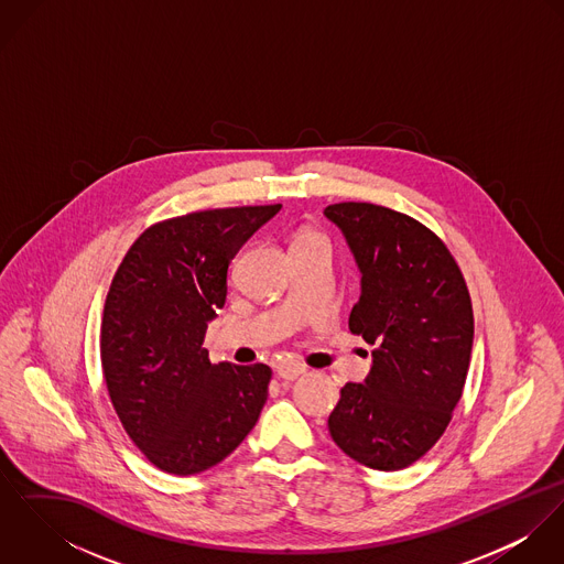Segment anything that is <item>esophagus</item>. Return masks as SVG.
<instances>
[{"label": "esophagus", "instance_id": "1", "mask_svg": "<svg viewBox=\"0 0 564 564\" xmlns=\"http://www.w3.org/2000/svg\"><path fill=\"white\" fill-rule=\"evenodd\" d=\"M304 371H306V367H304V365H300V362H282V365H278V367H275L278 378H280V380H284V382H293V380H295V378H300Z\"/></svg>", "mask_w": 564, "mask_h": 564}]
</instances>
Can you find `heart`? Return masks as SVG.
Wrapping results in <instances>:
<instances>
[{
    "instance_id": "1",
    "label": "heart",
    "mask_w": 564,
    "mask_h": 564,
    "mask_svg": "<svg viewBox=\"0 0 564 564\" xmlns=\"http://www.w3.org/2000/svg\"><path fill=\"white\" fill-rule=\"evenodd\" d=\"M304 241H315V237H302V239H300V241H297V242H304Z\"/></svg>"
}]
</instances>
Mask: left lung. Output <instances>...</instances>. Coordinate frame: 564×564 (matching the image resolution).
<instances>
[{"instance_id": "left-lung-1", "label": "left lung", "mask_w": 564, "mask_h": 564, "mask_svg": "<svg viewBox=\"0 0 564 564\" xmlns=\"http://www.w3.org/2000/svg\"><path fill=\"white\" fill-rule=\"evenodd\" d=\"M323 215L362 275L349 329L376 347L365 382L340 389L327 427L356 463L400 471L443 436L463 395L471 297L449 249L419 221L362 202L334 204Z\"/></svg>"}]
</instances>
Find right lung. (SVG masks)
I'll list each match as a JSON object with an SVG mask.
<instances>
[{
    "label": "right lung",
    "instance_id": "obj_1",
    "mask_svg": "<svg viewBox=\"0 0 564 564\" xmlns=\"http://www.w3.org/2000/svg\"><path fill=\"white\" fill-rule=\"evenodd\" d=\"M275 206L204 210L143 232L119 264L101 319V369L128 436L152 465L195 476L256 425L271 369L210 365L202 347L226 306L230 262Z\"/></svg>",
    "mask_w": 564,
    "mask_h": 564
}]
</instances>
